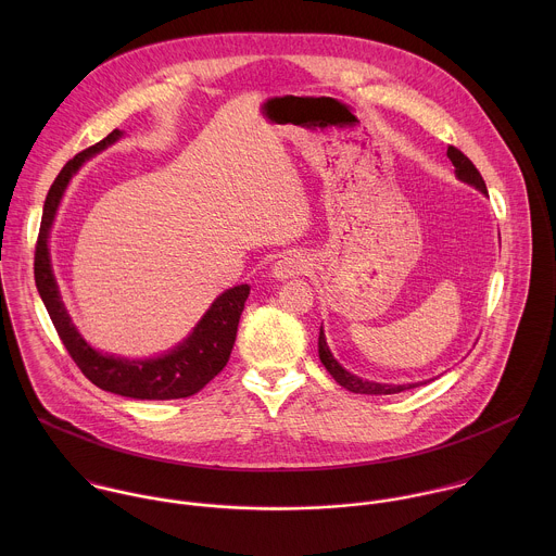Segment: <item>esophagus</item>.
<instances>
[{
    "instance_id": "esophagus-1",
    "label": "esophagus",
    "mask_w": 556,
    "mask_h": 556,
    "mask_svg": "<svg viewBox=\"0 0 556 556\" xmlns=\"http://www.w3.org/2000/svg\"><path fill=\"white\" fill-rule=\"evenodd\" d=\"M308 258L304 254H285L276 265H274V278L278 280H287V278H295L308 271Z\"/></svg>"
}]
</instances>
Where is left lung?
<instances>
[{
	"label": "left lung",
	"instance_id": "1",
	"mask_svg": "<svg viewBox=\"0 0 556 556\" xmlns=\"http://www.w3.org/2000/svg\"><path fill=\"white\" fill-rule=\"evenodd\" d=\"M447 159L452 160V164L456 166V175L460 181L465 184H471L476 186L479 192L488 194L485 190V181L481 179L479 170L476 168V164L471 160L467 159L458 148L450 146L447 148ZM318 357H320V364L327 368V372L333 377V381L338 386H342L344 390L353 392V394H368V396H386V394H400L404 390H410V388H417L419 383H408V386H388V383H375V381H366V379H359L351 372H346L331 355L327 342H325V333H323V327H320V333H318Z\"/></svg>",
	"mask_w": 556,
	"mask_h": 556
}]
</instances>
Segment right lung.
<instances>
[{
	"mask_svg": "<svg viewBox=\"0 0 556 556\" xmlns=\"http://www.w3.org/2000/svg\"><path fill=\"white\" fill-rule=\"evenodd\" d=\"M119 137L122 132L113 130L100 143L83 150L75 159L68 160L66 166L55 177L45 201L40 233L36 241V256H34L36 287L66 351L79 366L80 372L96 388L117 396L137 397V400H173V397L192 396L199 390H203L227 366L231 357L236 336H238L239 317L250 295L248 285H238L225 291L199 320L192 333L168 353L152 359H126V357L100 353L83 340V336L71 320V315L66 313V306L62 302V295L53 276L51 256H49V233H51V225L55 220L60 201L64 197V190L85 160L102 152L106 146L115 143Z\"/></svg>",
	"mask_w": 556,
	"mask_h": 556,
	"instance_id": "obj_1",
	"label": "right lung"
}]
</instances>
